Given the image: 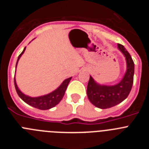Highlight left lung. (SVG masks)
<instances>
[{"label": "left lung", "instance_id": "1", "mask_svg": "<svg viewBox=\"0 0 149 149\" xmlns=\"http://www.w3.org/2000/svg\"><path fill=\"white\" fill-rule=\"evenodd\" d=\"M118 48L125 55L127 63V71L120 83L114 86L99 85L89 77L87 85V95L90 102L101 109L110 108L119 104L128 96L134 83V63L128 51L122 45Z\"/></svg>", "mask_w": 149, "mask_h": 149}]
</instances>
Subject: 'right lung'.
<instances>
[{
	"label": "right lung",
	"instance_id": "obj_1",
	"mask_svg": "<svg viewBox=\"0 0 149 149\" xmlns=\"http://www.w3.org/2000/svg\"><path fill=\"white\" fill-rule=\"evenodd\" d=\"M25 48H24L23 51H22V53L20 54V55L18 56V60H17L16 63V66L17 63H18L19 59H20L21 56H22V54H23L24 52V51H25ZM71 79H72V77L65 79V81L62 83L61 85H60L56 90L52 92V93H49V94L48 95H45L40 96V97H36V98H32V97H30V96L25 95L24 94H23V93L18 89V86H17L16 82H15V78H14V84H15V90H16L18 96H19L25 103L30 105V106L33 107L35 108L45 110L52 108V107H55L56 104H58L60 103V101H61L63 97L64 96L65 92L67 89V86H68V84L70 82Z\"/></svg>",
	"mask_w": 149,
	"mask_h": 149
}]
</instances>
